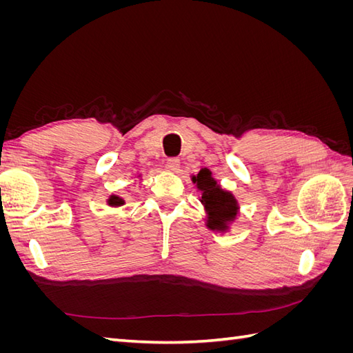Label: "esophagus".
Returning a JSON list of instances; mask_svg holds the SVG:
<instances>
[{"label":"esophagus","instance_id":"esophagus-1","mask_svg":"<svg viewBox=\"0 0 353 353\" xmlns=\"http://www.w3.org/2000/svg\"><path fill=\"white\" fill-rule=\"evenodd\" d=\"M166 166H168V169H170V170H178V169H179V159H176V157H169V159L166 160Z\"/></svg>","mask_w":353,"mask_h":353}]
</instances>
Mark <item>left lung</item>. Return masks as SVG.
Segmentation results:
<instances>
[{
    "instance_id": "obj_1",
    "label": "left lung",
    "mask_w": 353,
    "mask_h": 353,
    "mask_svg": "<svg viewBox=\"0 0 353 353\" xmlns=\"http://www.w3.org/2000/svg\"><path fill=\"white\" fill-rule=\"evenodd\" d=\"M193 183L201 190V203L208 209V227L210 230L225 231L227 222L237 215V201L228 191H223L212 178L209 169H201Z\"/></svg>"
}]
</instances>
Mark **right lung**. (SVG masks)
Here are the masks:
<instances>
[{"instance_id": "right-lung-1", "label": "right lung", "mask_w": 353, "mask_h": 353, "mask_svg": "<svg viewBox=\"0 0 353 353\" xmlns=\"http://www.w3.org/2000/svg\"><path fill=\"white\" fill-rule=\"evenodd\" d=\"M109 205L110 206H121V205H123V200L121 197H117V196H112L109 199Z\"/></svg>"}]
</instances>
